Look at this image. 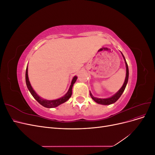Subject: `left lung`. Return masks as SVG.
<instances>
[{"mask_svg":"<svg viewBox=\"0 0 155 155\" xmlns=\"http://www.w3.org/2000/svg\"><path fill=\"white\" fill-rule=\"evenodd\" d=\"M121 54H122V55H123L124 59L125 62V65H126V77H125V79L124 85L122 87H121V88L120 89V90L118 91V92L116 93L114 96H112V97H109V98H105V99H101V98H97V97H94L90 92V95H91V97L92 98V100L94 101H96V103H97V104H101V105H110V104H114V103H115L117 100L119 99L120 96H121V94H122L124 91H125V88L126 87L127 83V82H128V79H129V68H128L127 63V62H126V60L124 58L123 54L121 53Z\"/></svg>","mask_w":155,"mask_h":155,"instance_id":"8db88e82","label":"left lung"}]
</instances>
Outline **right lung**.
Returning a JSON list of instances; mask_svg holds the SVG:
<instances>
[{"mask_svg":"<svg viewBox=\"0 0 155 155\" xmlns=\"http://www.w3.org/2000/svg\"><path fill=\"white\" fill-rule=\"evenodd\" d=\"M77 78H78L77 76H74L73 78L72 83H71V85H70V86L68 91L67 93L64 96L59 98V99L55 100H46L43 99V98H41L40 96L37 95L36 92L34 91V89H33V88L31 86L30 81H29L28 75V66H27V68H26V86H27L28 88V90L30 92L31 94L33 96V97H34L35 99L37 101H38L41 105H43V107H46V108L56 107H58V105L63 104V103L66 102L72 96V87L74 85V84L75 83V82L76 81Z\"/></svg>","mask_w":155,"mask_h":155,"instance_id":"obj_1","label":"right lung"}]
</instances>
